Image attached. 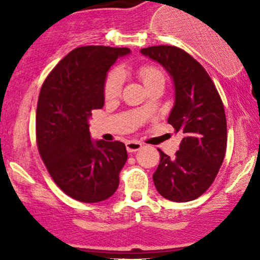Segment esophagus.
Returning a JSON list of instances; mask_svg holds the SVG:
<instances>
[{
	"mask_svg": "<svg viewBox=\"0 0 260 260\" xmlns=\"http://www.w3.org/2000/svg\"><path fill=\"white\" fill-rule=\"evenodd\" d=\"M125 147H127L128 152H136L142 148V143L138 142V141H128L125 143Z\"/></svg>",
	"mask_w": 260,
	"mask_h": 260,
	"instance_id": "1",
	"label": "esophagus"
}]
</instances>
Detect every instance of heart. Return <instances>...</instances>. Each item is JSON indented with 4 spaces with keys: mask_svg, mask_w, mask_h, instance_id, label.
I'll return each mask as SVG.
<instances>
[{
    "mask_svg": "<svg viewBox=\"0 0 260 260\" xmlns=\"http://www.w3.org/2000/svg\"><path fill=\"white\" fill-rule=\"evenodd\" d=\"M137 73L146 88L151 85L152 83H154V81L164 80L162 73L156 67H152V65H142V67L138 68ZM123 80H124V77H123V73L120 70L114 69L109 72L106 78V81H104V96L107 99L117 98L120 94V90H122Z\"/></svg>",
    "mask_w": 260,
    "mask_h": 260,
    "instance_id": "obj_1",
    "label": "heart"
}]
</instances>
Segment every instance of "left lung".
Masks as SVG:
<instances>
[{"instance_id": "left-lung-1", "label": "left lung", "mask_w": 260, "mask_h": 260, "mask_svg": "<svg viewBox=\"0 0 260 260\" xmlns=\"http://www.w3.org/2000/svg\"><path fill=\"white\" fill-rule=\"evenodd\" d=\"M141 52L161 64L174 80L175 103L167 122L183 135L175 157L158 149L154 186L167 200H195L214 182L226 152L221 98L203 65L182 49L159 45Z\"/></svg>"}]
</instances>
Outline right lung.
Returning a JSON list of instances; mask_svg holds the SVG:
<instances>
[{
	"mask_svg": "<svg viewBox=\"0 0 260 260\" xmlns=\"http://www.w3.org/2000/svg\"><path fill=\"white\" fill-rule=\"evenodd\" d=\"M128 48L81 46L52 69L41 86L36 109L39 152L54 182L81 203L107 200L119 185L128 158L124 143L93 141L91 111L104 106V81Z\"/></svg>",
	"mask_w": 260,
	"mask_h": 260,
	"instance_id": "1",
	"label": "right lung"
}]
</instances>
